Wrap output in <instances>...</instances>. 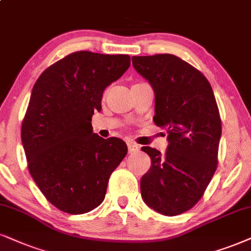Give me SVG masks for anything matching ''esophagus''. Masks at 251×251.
Segmentation results:
<instances>
[{
  "mask_svg": "<svg viewBox=\"0 0 251 251\" xmlns=\"http://www.w3.org/2000/svg\"><path fill=\"white\" fill-rule=\"evenodd\" d=\"M127 147H128V153H135V151H138L139 149H140V147H139L138 145L133 144V142H128Z\"/></svg>",
  "mask_w": 251,
  "mask_h": 251,
  "instance_id": "esophagus-1",
  "label": "esophagus"
}]
</instances>
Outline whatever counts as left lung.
<instances>
[{"instance_id": "obj_1", "label": "left lung", "mask_w": 251, "mask_h": 251, "mask_svg": "<svg viewBox=\"0 0 251 251\" xmlns=\"http://www.w3.org/2000/svg\"><path fill=\"white\" fill-rule=\"evenodd\" d=\"M133 67L155 94V125L168 133V148L142 147L151 168L141 177L144 201L174 217L193 207L218 164L221 120L212 87L198 69L178 56H133Z\"/></svg>"}]
</instances>
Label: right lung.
Here are the masks:
<instances>
[{"instance_id": "right-lung-1", "label": "right lung", "mask_w": 251, "mask_h": 251, "mask_svg": "<svg viewBox=\"0 0 251 251\" xmlns=\"http://www.w3.org/2000/svg\"><path fill=\"white\" fill-rule=\"evenodd\" d=\"M129 65L126 54L80 50L50 66L33 85L22 144L31 176L60 211L83 214L102 204L111 174L127 154L122 139L93 132L91 117Z\"/></svg>"}]
</instances>
